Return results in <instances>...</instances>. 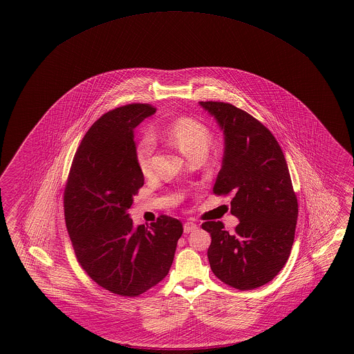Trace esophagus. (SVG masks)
<instances>
[{"label":"esophagus","instance_id":"1","mask_svg":"<svg viewBox=\"0 0 354 354\" xmlns=\"http://www.w3.org/2000/svg\"><path fill=\"white\" fill-rule=\"evenodd\" d=\"M196 228H197V225L193 223V222H185V223H184V232H185V234L193 232Z\"/></svg>","mask_w":354,"mask_h":354}]
</instances>
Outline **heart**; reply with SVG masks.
Segmentation results:
<instances>
[{"label": "heart", "instance_id": "heart-1", "mask_svg": "<svg viewBox=\"0 0 354 354\" xmlns=\"http://www.w3.org/2000/svg\"><path fill=\"white\" fill-rule=\"evenodd\" d=\"M167 136L188 158L196 153H207L212 144V132L207 126L189 117H183L172 122L167 129ZM154 154L156 138L149 131L144 132L135 147L136 163L144 175H149L153 170Z\"/></svg>", "mask_w": 354, "mask_h": 354}]
</instances>
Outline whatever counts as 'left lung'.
<instances>
[{
    "instance_id": "1",
    "label": "left lung",
    "mask_w": 354,
    "mask_h": 354,
    "mask_svg": "<svg viewBox=\"0 0 354 354\" xmlns=\"http://www.w3.org/2000/svg\"><path fill=\"white\" fill-rule=\"evenodd\" d=\"M225 135V156L213 192L234 194L235 232L222 222H205L212 235L207 258L215 277L236 290L271 281L284 268L299 215L290 170L274 135L247 111L227 102L201 101Z\"/></svg>"
}]
</instances>
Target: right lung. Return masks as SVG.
<instances>
[{
	"instance_id": "add662e5",
	"label": "right lung",
	"mask_w": 354,
	"mask_h": 354,
	"mask_svg": "<svg viewBox=\"0 0 354 354\" xmlns=\"http://www.w3.org/2000/svg\"><path fill=\"white\" fill-rule=\"evenodd\" d=\"M154 113L148 104H131L97 119L64 188V221L77 262L100 287L124 297L140 296L169 274L183 234L180 221L169 215L135 227L127 213L144 185L133 131Z\"/></svg>"
}]
</instances>
